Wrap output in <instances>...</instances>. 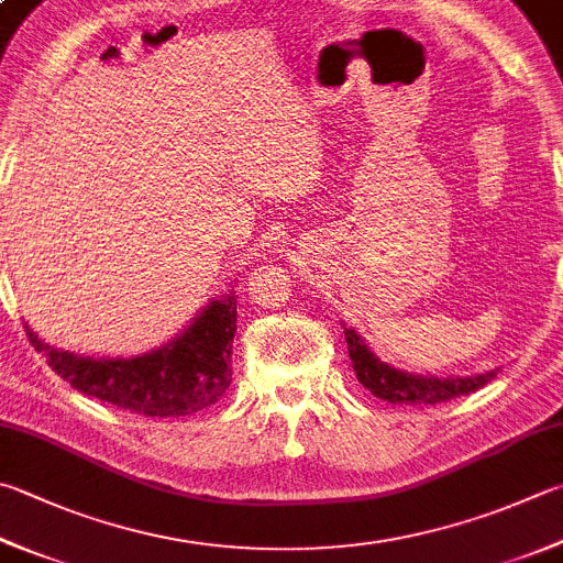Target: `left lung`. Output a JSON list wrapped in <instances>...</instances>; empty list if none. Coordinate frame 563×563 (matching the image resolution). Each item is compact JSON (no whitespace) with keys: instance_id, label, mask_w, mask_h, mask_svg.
Returning <instances> with one entry per match:
<instances>
[{"instance_id":"obj_1","label":"left lung","mask_w":563,"mask_h":563,"mask_svg":"<svg viewBox=\"0 0 563 563\" xmlns=\"http://www.w3.org/2000/svg\"><path fill=\"white\" fill-rule=\"evenodd\" d=\"M345 343L360 385L373 391L377 399L389 401V405H441V401L465 397L481 389L497 373V369H490V373L473 377L409 375L382 363L353 328H345Z\"/></svg>"}]
</instances>
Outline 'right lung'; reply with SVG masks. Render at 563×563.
<instances>
[{"label": "right lung", "instance_id": "1", "mask_svg": "<svg viewBox=\"0 0 563 563\" xmlns=\"http://www.w3.org/2000/svg\"><path fill=\"white\" fill-rule=\"evenodd\" d=\"M26 335L53 373L82 395L144 417H188L225 395L232 382L230 355L238 331L235 294L210 301L172 343L136 357H82Z\"/></svg>", "mask_w": 563, "mask_h": 563}]
</instances>
